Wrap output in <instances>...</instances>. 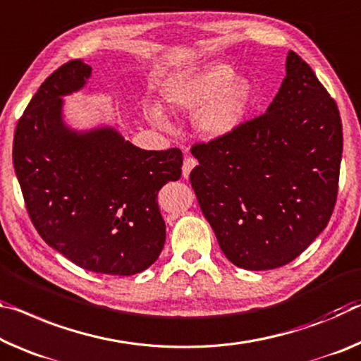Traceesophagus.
I'll list each match as a JSON object with an SVG mask.
<instances>
[{"instance_id": "esophagus-1", "label": "esophagus", "mask_w": 361, "mask_h": 361, "mask_svg": "<svg viewBox=\"0 0 361 361\" xmlns=\"http://www.w3.org/2000/svg\"><path fill=\"white\" fill-rule=\"evenodd\" d=\"M196 159H192V157H190V156H186L185 157V162H183V169H181V171H183V176H185V178H188V176H190V173H191V170L196 167Z\"/></svg>"}]
</instances>
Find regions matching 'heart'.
I'll use <instances>...</instances> for the list:
<instances>
[{"mask_svg":"<svg viewBox=\"0 0 361 361\" xmlns=\"http://www.w3.org/2000/svg\"><path fill=\"white\" fill-rule=\"evenodd\" d=\"M252 101V83L244 75H233L228 64H212L197 72L185 73L164 85L162 102L175 111H194V127L204 138L226 136L238 127ZM154 125L167 127L164 112L154 107L147 112Z\"/></svg>","mask_w":361,"mask_h":361,"instance_id":"heart-1","label":"heart"}]
</instances>
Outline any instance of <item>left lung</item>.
Instances as JSON below:
<instances>
[{
    "label": "left lung",
    "mask_w": 361,
    "mask_h": 361,
    "mask_svg": "<svg viewBox=\"0 0 361 361\" xmlns=\"http://www.w3.org/2000/svg\"><path fill=\"white\" fill-rule=\"evenodd\" d=\"M190 180L226 259L244 270L293 262L333 215L342 159L336 101L289 51L267 112L191 147Z\"/></svg>",
    "instance_id": "8db88e82"
}]
</instances>
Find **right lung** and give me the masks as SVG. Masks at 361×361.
I'll return each mask as SVG.
<instances>
[{
	"instance_id": "add662e5",
	"label": "right lung",
	"mask_w": 361,
	"mask_h": 361,
	"mask_svg": "<svg viewBox=\"0 0 361 361\" xmlns=\"http://www.w3.org/2000/svg\"><path fill=\"white\" fill-rule=\"evenodd\" d=\"M90 77L91 67L73 59L44 80L17 123L13 162L44 243L88 271L130 276L162 252L157 192L180 180L183 154L140 149L112 127H67L62 96Z\"/></svg>"
}]
</instances>
